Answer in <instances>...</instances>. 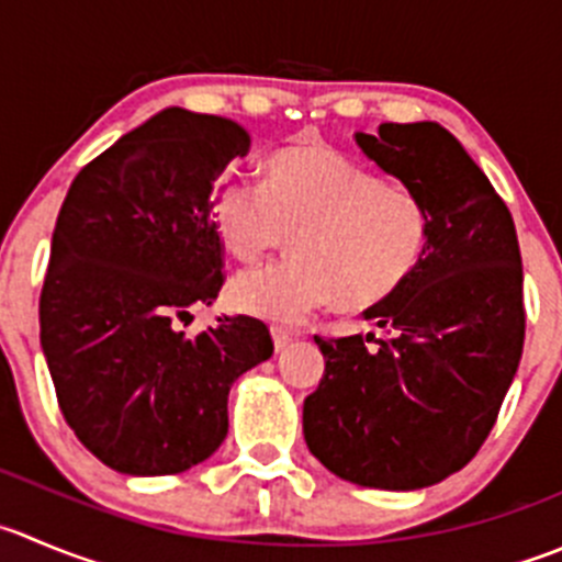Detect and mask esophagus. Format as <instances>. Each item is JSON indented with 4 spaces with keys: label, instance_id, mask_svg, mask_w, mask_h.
<instances>
[{
    "label": "esophagus",
    "instance_id": "obj_1",
    "mask_svg": "<svg viewBox=\"0 0 562 562\" xmlns=\"http://www.w3.org/2000/svg\"><path fill=\"white\" fill-rule=\"evenodd\" d=\"M271 337H274V348H277V351H282V348H285L288 342L296 340V331L288 329V326L274 324V326H271Z\"/></svg>",
    "mask_w": 562,
    "mask_h": 562
}]
</instances>
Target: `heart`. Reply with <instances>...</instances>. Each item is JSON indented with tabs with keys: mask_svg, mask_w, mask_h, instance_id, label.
<instances>
[{
	"mask_svg": "<svg viewBox=\"0 0 562 562\" xmlns=\"http://www.w3.org/2000/svg\"><path fill=\"white\" fill-rule=\"evenodd\" d=\"M222 247L258 266L293 234L296 260L249 271L233 304L258 318L293 324L337 302L348 313L381 307L417 274L431 247V211L417 192L329 145H288L263 161V187L225 178L214 189Z\"/></svg>",
	"mask_w": 562,
	"mask_h": 562,
	"instance_id": "heart-1",
	"label": "heart"
}]
</instances>
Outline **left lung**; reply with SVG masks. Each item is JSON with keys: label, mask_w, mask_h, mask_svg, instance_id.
Instances as JSON below:
<instances>
[{"label": "left lung", "mask_w": 562, "mask_h": 562, "mask_svg": "<svg viewBox=\"0 0 562 562\" xmlns=\"http://www.w3.org/2000/svg\"><path fill=\"white\" fill-rule=\"evenodd\" d=\"M357 143L426 200L431 247L397 296L364 310L390 337L315 335L326 370L304 439L342 481L412 492L470 464L497 423L525 346L521 252L508 205L442 125L384 123Z\"/></svg>", "instance_id": "left-lung-1"}]
</instances>
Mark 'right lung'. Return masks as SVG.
Instances as JSON below:
<instances>
[{
	"label": "right lung",
	"instance_id": "obj_1",
	"mask_svg": "<svg viewBox=\"0 0 562 562\" xmlns=\"http://www.w3.org/2000/svg\"><path fill=\"white\" fill-rule=\"evenodd\" d=\"M247 148L233 120L165 109L81 167L59 209L41 346L70 431L123 475L209 459L233 381L274 351L249 315L181 331L225 282L211 192Z\"/></svg>",
	"mask_w": 562,
	"mask_h": 562
}]
</instances>
